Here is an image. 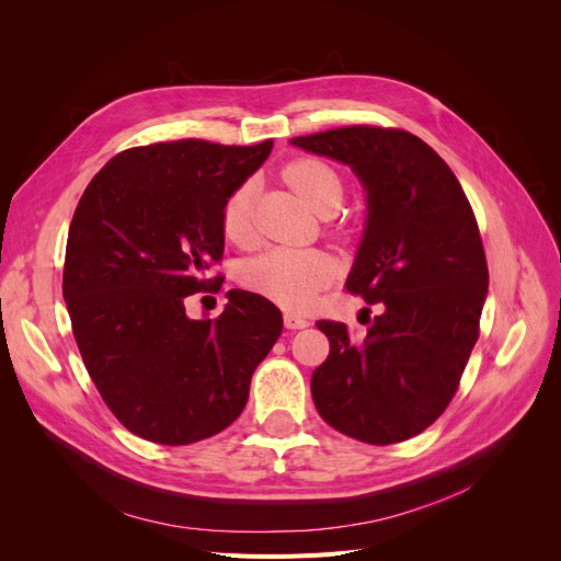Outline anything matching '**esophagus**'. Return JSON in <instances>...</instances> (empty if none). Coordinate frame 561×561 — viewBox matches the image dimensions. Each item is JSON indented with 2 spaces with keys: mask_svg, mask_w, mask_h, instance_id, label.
Wrapping results in <instances>:
<instances>
[{
  "mask_svg": "<svg viewBox=\"0 0 561 561\" xmlns=\"http://www.w3.org/2000/svg\"><path fill=\"white\" fill-rule=\"evenodd\" d=\"M285 320V328L287 330H301V328H309V318L299 313V311H285L283 313Z\"/></svg>",
  "mask_w": 561,
  "mask_h": 561,
  "instance_id": "34e87169",
  "label": "esophagus"
}]
</instances>
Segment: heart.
Here are the masks:
<instances>
[{"mask_svg":"<svg viewBox=\"0 0 561 561\" xmlns=\"http://www.w3.org/2000/svg\"><path fill=\"white\" fill-rule=\"evenodd\" d=\"M283 178L318 215H334L342 208L346 186L342 175L330 163L320 159H297L285 168ZM222 229L236 245L248 248L254 243L250 182L241 184L225 201ZM332 274L334 264L328 254L318 250L276 248L264 252L248 266L245 280L254 290L283 304V307L301 309L318 295L320 287L330 283Z\"/></svg>","mask_w":561,"mask_h":561,"instance_id":"b5f03b06","label":"heart"}]
</instances>
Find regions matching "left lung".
<instances>
[{
	"mask_svg": "<svg viewBox=\"0 0 561 561\" xmlns=\"http://www.w3.org/2000/svg\"><path fill=\"white\" fill-rule=\"evenodd\" d=\"M290 142L360 178L369 213L346 287L383 304L363 342L344 322H316L330 339L311 377L316 410L360 443H402L447 410L480 336L489 268L478 219L451 168L412 133L344 126Z\"/></svg>",
	"mask_w": 561,
	"mask_h": 561,
	"instance_id": "1",
	"label": "left lung"
}]
</instances>
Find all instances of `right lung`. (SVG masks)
Here are the masks:
<instances>
[{"label":"right lung","mask_w":561,"mask_h":561,"mask_svg":"<svg viewBox=\"0 0 561 561\" xmlns=\"http://www.w3.org/2000/svg\"><path fill=\"white\" fill-rule=\"evenodd\" d=\"M271 147H133L79 198L62 268L72 332L110 412L149 443L192 445L231 426L280 336V311L254 293L229 290L215 320L184 309L222 280L208 271L225 252V201Z\"/></svg>","instance_id":"obj_1"}]
</instances>
